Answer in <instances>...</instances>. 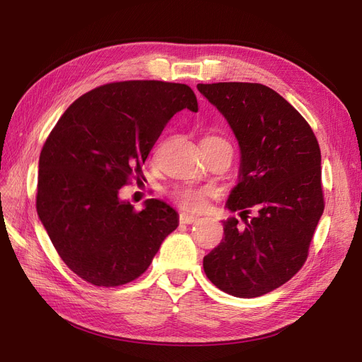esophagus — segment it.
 Returning a JSON list of instances; mask_svg holds the SVG:
<instances>
[{
    "label": "esophagus",
    "instance_id": "1",
    "mask_svg": "<svg viewBox=\"0 0 362 362\" xmlns=\"http://www.w3.org/2000/svg\"><path fill=\"white\" fill-rule=\"evenodd\" d=\"M196 221H198V217L190 216V214H181L180 216V223H184V225H192Z\"/></svg>",
    "mask_w": 362,
    "mask_h": 362
}]
</instances>
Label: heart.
I'll return each instance as SVG.
<instances>
[{
    "label": "heart",
    "instance_id": "heart-1",
    "mask_svg": "<svg viewBox=\"0 0 362 362\" xmlns=\"http://www.w3.org/2000/svg\"><path fill=\"white\" fill-rule=\"evenodd\" d=\"M202 146H226L233 149L231 144L226 139L218 136H206L202 140ZM208 194H210V189L194 187V185H178L170 192L172 199L187 211L202 210Z\"/></svg>",
    "mask_w": 362,
    "mask_h": 362
}]
</instances>
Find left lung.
<instances>
[{
    "label": "left lung",
    "instance_id": "8db88e82",
    "mask_svg": "<svg viewBox=\"0 0 362 362\" xmlns=\"http://www.w3.org/2000/svg\"><path fill=\"white\" fill-rule=\"evenodd\" d=\"M231 125L242 151L238 184L226 208L242 211L223 222L222 242L204 257V272L235 298H258L281 287L308 258L325 210L322 156L310 124L259 83L198 84ZM252 207L257 216L250 221Z\"/></svg>",
    "mask_w": 362,
    "mask_h": 362
}]
</instances>
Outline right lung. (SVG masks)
Here are the masks:
<instances>
[{"label": "right lung", "mask_w": 362, "mask_h": 362, "mask_svg": "<svg viewBox=\"0 0 362 362\" xmlns=\"http://www.w3.org/2000/svg\"><path fill=\"white\" fill-rule=\"evenodd\" d=\"M198 100L187 84L116 81L74 101L52 128L39 158L36 208L57 254L96 287L144 275L178 214L158 199L141 211L119 189L141 181L152 146L170 117Z\"/></svg>", "instance_id": "right-lung-1"}]
</instances>
